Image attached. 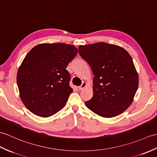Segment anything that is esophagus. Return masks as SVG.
Wrapping results in <instances>:
<instances>
[{
    "instance_id": "34e87169",
    "label": "esophagus",
    "mask_w": 157,
    "mask_h": 157,
    "mask_svg": "<svg viewBox=\"0 0 157 157\" xmlns=\"http://www.w3.org/2000/svg\"><path fill=\"white\" fill-rule=\"evenodd\" d=\"M86 87V83H84V82H83V83H82V85L78 87V89H79V90H83V89L84 88V87Z\"/></svg>"
}]
</instances>
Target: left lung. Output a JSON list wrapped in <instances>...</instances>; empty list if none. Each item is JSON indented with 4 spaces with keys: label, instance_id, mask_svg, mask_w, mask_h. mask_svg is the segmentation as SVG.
Here are the masks:
<instances>
[{
    "label": "left lung",
    "instance_id": "8db88e82",
    "mask_svg": "<svg viewBox=\"0 0 157 157\" xmlns=\"http://www.w3.org/2000/svg\"><path fill=\"white\" fill-rule=\"evenodd\" d=\"M78 49L94 75L93 97L86 101V106L105 118L124 112L138 86V75L129 53L121 47L104 42L79 45Z\"/></svg>",
    "mask_w": 157,
    "mask_h": 157
}]
</instances>
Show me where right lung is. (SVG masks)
Instances as JSON below:
<instances>
[{
  "label": "right lung",
  "instance_id": "add662e5",
  "mask_svg": "<svg viewBox=\"0 0 157 157\" xmlns=\"http://www.w3.org/2000/svg\"><path fill=\"white\" fill-rule=\"evenodd\" d=\"M78 49L65 43H43L29 52L18 70L20 98L29 111L46 118L63 108L73 92L67 65Z\"/></svg>",
  "mask_w": 157,
  "mask_h": 157
}]
</instances>
